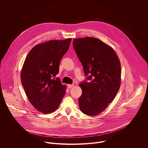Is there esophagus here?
Wrapping results in <instances>:
<instances>
[{"label":"esophagus","mask_w":148,"mask_h":148,"mask_svg":"<svg viewBox=\"0 0 148 148\" xmlns=\"http://www.w3.org/2000/svg\"><path fill=\"white\" fill-rule=\"evenodd\" d=\"M74 86V84H69V85H67V87L70 89L71 88H72Z\"/></svg>","instance_id":"esophagus-1"}]
</instances>
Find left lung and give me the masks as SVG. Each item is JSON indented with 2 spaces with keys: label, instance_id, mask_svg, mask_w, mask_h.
Listing matches in <instances>:
<instances>
[{
  "label": "left lung",
  "instance_id": "obj_1",
  "mask_svg": "<svg viewBox=\"0 0 148 148\" xmlns=\"http://www.w3.org/2000/svg\"><path fill=\"white\" fill-rule=\"evenodd\" d=\"M73 45L86 77L79 84V107L84 114L95 116L107 107L118 92L120 62L114 50L98 38H74Z\"/></svg>",
  "mask_w": 148,
  "mask_h": 148
}]
</instances>
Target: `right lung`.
<instances>
[{
    "label": "right lung",
    "instance_id": "1",
    "mask_svg": "<svg viewBox=\"0 0 148 148\" xmlns=\"http://www.w3.org/2000/svg\"><path fill=\"white\" fill-rule=\"evenodd\" d=\"M71 41L50 40L38 44L25 61L21 81L29 101L40 112L50 114L56 111L66 94V86L56 77Z\"/></svg>",
    "mask_w": 148,
    "mask_h": 148
}]
</instances>
